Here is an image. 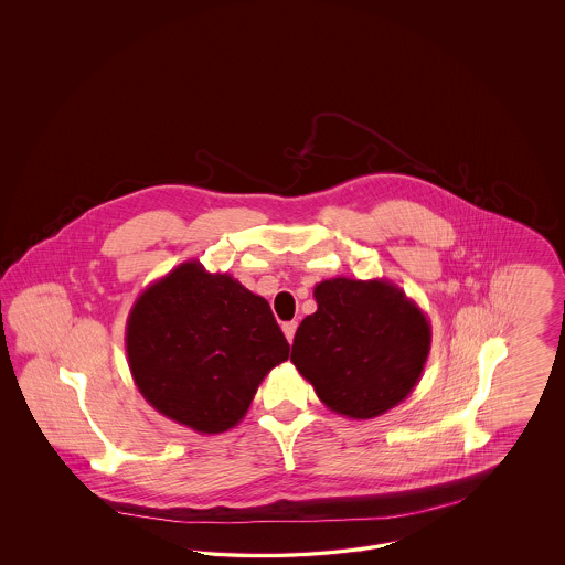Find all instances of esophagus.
Returning a JSON list of instances; mask_svg holds the SVG:
<instances>
[{"instance_id":"34e87169","label":"esophagus","mask_w":565,"mask_h":565,"mask_svg":"<svg viewBox=\"0 0 565 565\" xmlns=\"http://www.w3.org/2000/svg\"><path fill=\"white\" fill-rule=\"evenodd\" d=\"M296 328H298V323L296 322H286L281 326V330H284V334H286V339L292 343V339H295Z\"/></svg>"}]
</instances>
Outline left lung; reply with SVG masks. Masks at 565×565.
I'll return each mask as SVG.
<instances>
[{"mask_svg":"<svg viewBox=\"0 0 565 565\" xmlns=\"http://www.w3.org/2000/svg\"><path fill=\"white\" fill-rule=\"evenodd\" d=\"M318 311L295 334L292 364L332 413L373 419L408 398L428 362L431 326L390 279L316 284Z\"/></svg>","mask_w":565,"mask_h":565,"instance_id":"left-lung-1","label":"left lung"}]
</instances>
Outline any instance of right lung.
Returning a JSON list of instances; mask_svg holds the SVG:
<instances>
[{
    "instance_id": "right-lung-1",
    "label": "right lung",
    "mask_w": 565,
    "mask_h": 565,
    "mask_svg": "<svg viewBox=\"0 0 565 565\" xmlns=\"http://www.w3.org/2000/svg\"><path fill=\"white\" fill-rule=\"evenodd\" d=\"M127 362L146 403L199 434L235 428L290 345L263 296L186 260L131 307Z\"/></svg>"
}]
</instances>
